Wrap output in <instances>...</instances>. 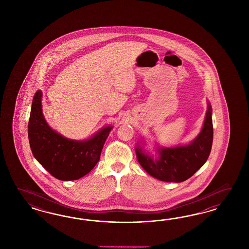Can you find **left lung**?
<instances>
[{
	"label": "left lung",
	"instance_id": "left-lung-1",
	"mask_svg": "<svg viewBox=\"0 0 249 249\" xmlns=\"http://www.w3.org/2000/svg\"><path fill=\"white\" fill-rule=\"evenodd\" d=\"M213 136L212 108L209 104L202 131L192 143L181 147L160 149L157 160H153L142 148L137 147V160L148 174L160 181H186L207 160L211 152Z\"/></svg>",
	"mask_w": 249,
	"mask_h": 249
}]
</instances>
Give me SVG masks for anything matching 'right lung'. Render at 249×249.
I'll return each mask as SVG.
<instances>
[{
    "label": "right lung",
    "instance_id": "right-lung-1",
    "mask_svg": "<svg viewBox=\"0 0 249 249\" xmlns=\"http://www.w3.org/2000/svg\"><path fill=\"white\" fill-rule=\"evenodd\" d=\"M42 92L33 99L28 123L31 150L40 164L61 181L77 180L89 174L99 161L111 127L102 128L89 141L76 142L49 128L42 113Z\"/></svg>",
    "mask_w": 249,
    "mask_h": 249
}]
</instances>
